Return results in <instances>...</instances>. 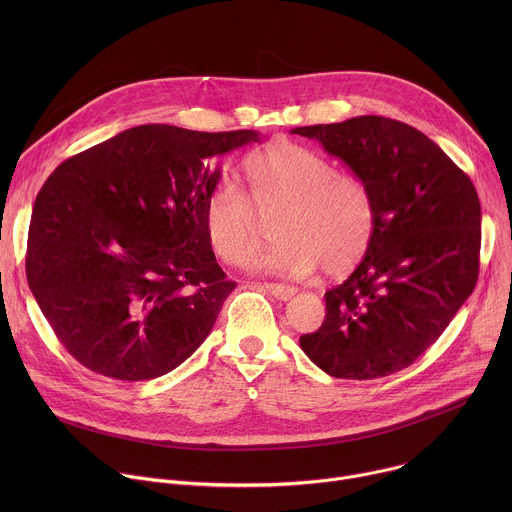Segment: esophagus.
Listing matches in <instances>:
<instances>
[{"label":"esophagus","instance_id":"obj_1","mask_svg":"<svg viewBox=\"0 0 512 512\" xmlns=\"http://www.w3.org/2000/svg\"><path fill=\"white\" fill-rule=\"evenodd\" d=\"M263 287H265V291H269V294H271L273 298L283 300V302L291 300V298H294V296L298 294V289H296V287L283 285V283H265Z\"/></svg>","mask_w":512,"mask_h":512}]
</instances>
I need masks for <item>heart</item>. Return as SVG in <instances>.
<instances>
[{
    "mask_svg": "<svg viewBox=\"0 0 512 512\" xmlns=\"http://www.w3.org/2000/svg\"><path fill=\"white\" fill-rule=\"evenodd\" d=\"M249 198L231 180H221L204 202V233L214 255L245 265L263 247L273 225L281 241L257 269L308 277L318 267L344 275L367 255L377 212L362 178L334 172L322 154L289 139H275L245 162Z\"/></svg>",
    "mask_w": 512,
    "mask_h": 512,
    "instance_id": "1",
    "label": "heart"
}]
</instances>
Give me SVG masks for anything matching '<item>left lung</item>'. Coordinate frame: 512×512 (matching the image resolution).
I'll use <instances>...</instances> for the list:
<instances>
[{"label": "left lung", "mask_w": 512, "mask_h": 512, "mask_svg": "<svg viewBox=\"0 0 512 512\" xmlns=\"http://www.w3.org/2000/svg\"><path fill=\"white\" fill-rule=\"evenodd\" d=\"M367 182L373 243L352 275L328 289L322 326L302 350L336 379L407 369L470 298L480 267V200L464 174L419 129L379 115L296 127Z\"/></svg>", "instance_id": "8db88e82"}]
</instances>
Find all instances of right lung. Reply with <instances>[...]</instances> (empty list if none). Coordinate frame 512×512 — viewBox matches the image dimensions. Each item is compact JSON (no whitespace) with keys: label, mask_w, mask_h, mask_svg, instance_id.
Listing matches in <instances>:
<instances>
[{"label":"right lung","mask_w":512,"mask_h":512,"mask_svg":"<svg viewBox=\"0 0 512 512\" xmlns=\"http://www.w3.org/2000/svg\"><path fill=\"white\" fill-rule=\"evenodd\" d=\"M259 133L139 125L64 160L36 196L26 277L68 354L93 373L148 381L210 334L237 287L204 233L221 178L208 160Z\"/></svg>","instance_id":"add662e5"}]
</instances>
